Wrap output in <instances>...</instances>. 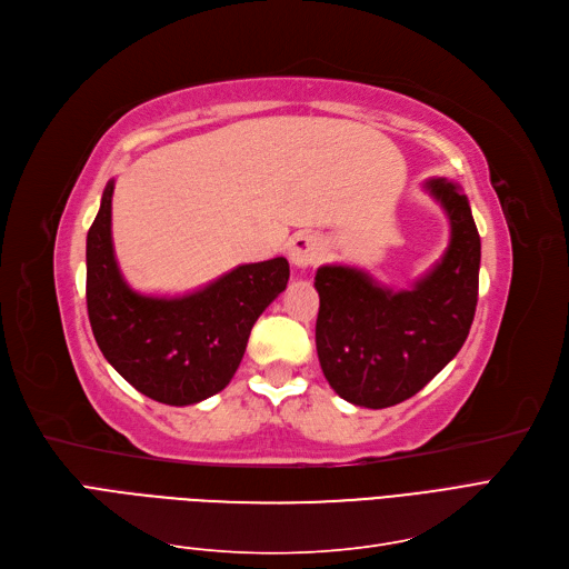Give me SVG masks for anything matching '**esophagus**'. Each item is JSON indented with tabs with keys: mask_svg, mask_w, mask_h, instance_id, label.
<instances>
[{
	"mask_svg": "<svg viewBox=\"0 0 569 569\" xmlns=\"http://www.w3.org/2000/svg\"><path fill=\"white\" fill-rule=\"evenodd\" d=\"M288 258L296 267H311L323 258V241L311 231H298L288 241Z\"/></svg>",
	"mask_w": 569,
	"mask_h": 569,
	"instance_id": "obj_1",
	"label": "esophagus"
}]
</instances>
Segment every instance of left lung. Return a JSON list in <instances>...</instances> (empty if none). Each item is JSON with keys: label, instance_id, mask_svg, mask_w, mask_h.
Returning a JSON list of instances; mask_svg holds the SVG:
<instances>
[{"label": "left lung", "instance_id": "1", "mask_svg": "<svg viewBox=\"0 0 569 569\" xmlns=\"http://www.w3.org/2000/svg\"><path fill=\"white\" fill-rule=\"evenodd\" d=\"M450 220L448 250L408 290L372 281L363 269L323 264L317 351L328 385L361 408H389L425 389L465 345L478 302L480 237L459 184L425 182Z\"/></svg>", "mask_w": 569, "mask_h": 569}]
</instances>
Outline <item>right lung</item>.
Here are the masks:
<instances>
[{
	"mask_svg": "<svg viewBox=\"0 0 569 569\" xmlns=\"http://www.w3.org/2000/svg\"><path fill=\"white\" fill-rule=\"evenodd\" d=\"M108 182L87 237V307L108 363L152 401L192 406L234 377L260 313L286 290V258L239 264L180 298L140 296L123 281L112 246Z\"/></svg>",
	"mask_w": 569,
	"mask_h": 569,
	"instance_id": "right-lung-1",
	"label": "right lung"
}]
</instances>
